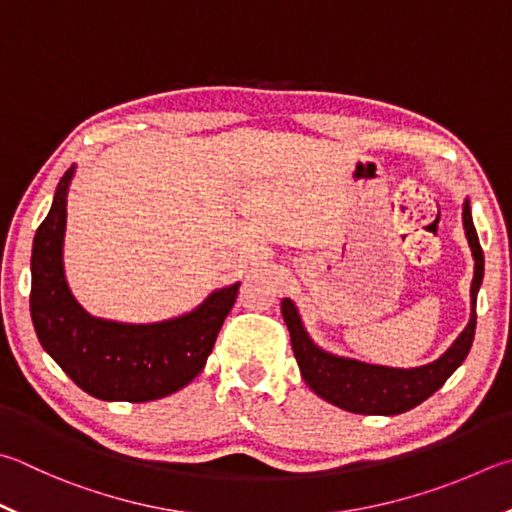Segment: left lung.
Returning <instances> with one entry per match:
<instances>
[{
    "instance_id": "obj_1",
    "label": "left lung",
    "mask_w": 512,
    "mask_h": 512,
    "mask_svg": "<svg viewBox=\"0 0 512 512\" xmlns=\"http://www.w3.org/2000/svg\"><path fill=\"white\" fill-rule=\"evenodd\" d=\"M463 230H466L472 259H475V277H472L470 284V322L459 333L457 340L427 365L412 369L371 365V362L338 356V353L322 349L311 340L295 302L291 297H284L282 315L288 333H291L297 367H300L304 383L315 394L327 403L340 407V410L353 414L394 416L421 405L457 371L468 356L472 340H475L477 293L483 282V250L475 224H472L468 199L463 201Z\"/></svg>"
}]
</instances>
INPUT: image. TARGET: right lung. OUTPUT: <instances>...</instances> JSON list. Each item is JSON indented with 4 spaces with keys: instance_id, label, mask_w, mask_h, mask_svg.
Returning a JSON list of instances; mask_svg holds the SVG:
<instances>
[{
    "instance_id": "1",
    "label": "right lung",
    "mask_w": 512,
    "mask_h": 512,
    "mask_svg": "<svg viewBox=\"0 0 512 512\" xmlns=\"http://www.w3.org/2000/svg\"><path fill=\"white\" fill-rule=\"evenodd\" d=\"M76 165L55 188L33 239L31 318L37 340L64 374L100 401L145 403L179 392L201 374L237 300L239 282L217 288L197 309L150 324L96 318L73 297L64 275L67 194Z\"/></svg>"
}]
</instances>
